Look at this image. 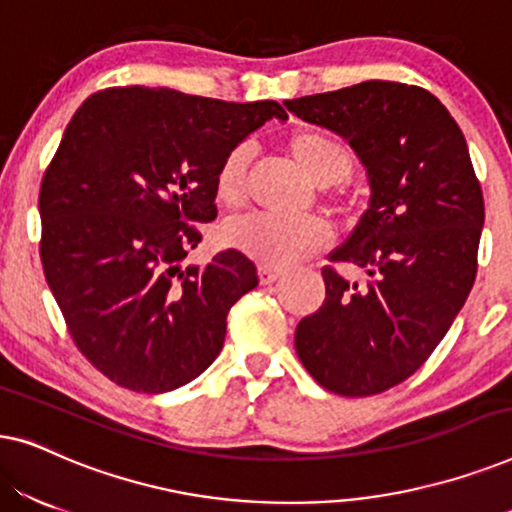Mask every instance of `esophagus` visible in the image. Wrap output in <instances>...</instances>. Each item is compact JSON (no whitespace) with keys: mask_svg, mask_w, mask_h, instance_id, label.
<instances>
[{"mask_svg":"<svg viewBox=\"0 0 512 512\" xmlns=\"http://www.w3.org/2000/svg\"><path fill=\"white\" fill-rule=\"evenodd\" d=\"M282 277V270H275V268H265V265H261V268H258V279H261V284H272V282H277V279Z\"/></svg>","mask_w":512,"mask_h":512,"instance_id":"esophagus-1","label":"esophagus"}]
</instances>
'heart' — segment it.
Instances as JSON below:
<instances>
[{"instance_id": "heart-1", "label": "heart", "mask_w": 512, "mask_h": 512, "mask_svg": "<svg viewBox=\"0 0 512 512\" xmlns=\"http://www.w3.org/2000/svg\"><path fill=\"white\" fill-rule=\"evenodd\" d=\"M286 146H289L291 158L296 160L300 170L319 186L340 184L352 172V153L345 144L326 135V132L296 130ZM247 165V146H235L221 160L214 179V191L221 205H242ZM226 242L265 268L279 270L324 249L328 242V228L324 221L314 219V216L249 214L230 223L226 228Z\"/></svg>"}]
</instances>
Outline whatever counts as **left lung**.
Instances as JSON below:
<instances>
[{
    "instance_id": "1",
    "label": "left lung",
    "mask_w": 512,
    "mask_h": 512,
    "mask_svg": "<svg viewBox=\"0 0 512 512\" xmlns=\"http://www.w3.org/2000/svg\"><path fill=\"white\" fill-rule=\"evenodd\" d=\"M284 104L347 139L370 188L352 235L328 256L368 282L321 270L326 300L296 328L298 359L333 394H380L429 359L473 289L485 202L464 132L436 95L394 81Z\"/></svg>"
}]
</instances>
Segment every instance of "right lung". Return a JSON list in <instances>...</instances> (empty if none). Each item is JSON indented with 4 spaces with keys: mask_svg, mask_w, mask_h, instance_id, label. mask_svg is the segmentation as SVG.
I'll list each match as a JSON object with an SVG mask.
<instances>
[{
    "mask_svg": "<svg viewBox=\"0 0 512 512\" xmlns=\"http://www.w3.org/2000/svg\"><path fill=\"white\" fill-rule=\"evenodd\" d=\"M270 118L289 116L144 86L76 109L41 181V263L76 347L111 382L165 394L219 356L256 265L237 249L184 258L216 219L221 160Z\"/></svg>",
    "mask_w": 512,
    "mask_h": 512,
    "instance_id": "right-lung-1",
    "label": "right lung"
}]
</instances>
